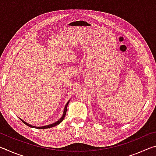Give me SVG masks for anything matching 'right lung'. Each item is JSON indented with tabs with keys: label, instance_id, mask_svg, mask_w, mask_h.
Instances as JSON below:
<instances>
[{
	"label": "right lung",
	"instance_id": "obj_1",
	"mask_svg": "<svg viewBox=\"0 0 156 156\" xmlns=\"http://www.w3.org/2000/svg\"><path fill=\"white\" fill-rule=\"evenodd\" d=\"M69 101L67 102V103L66 104V105H65V109H64V112H63V115H62V116L61 118H60V119L58 120V121H56V122H54V123H53V124H51V125H46V126H32V125H30V124H28V123H27L26 122H25L24 120H22V122L24 123V124H25L26 125H27V126H30V127H32V128H36V129H48V128H51V127H53V126H56V125H59V124L62 122V121L63 120V119H64V118H65V115H66V113H67V106H68V104H69Z\"/></svg>",
	"mask_w": 156,
	"mask_h": 156
}]
</instances>
